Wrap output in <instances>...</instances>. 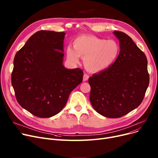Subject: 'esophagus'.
I'll return each instance as SVG.
<instances>
[{"label": "esophagus", "instance_id": "34e87169", "mask_svg": "<svg viewBox=\"0 0 158 158\" xmlns=\"http://www.w3.org/2000/svg\"><path fill=\"white\" fill-rule=\"evenodd\" d=\"M88 78H89L88 75H87L86 73H85L83 75V81H86L88 79Z\"/></svg>", "mask_w": 158, "mask_h": 158}]
</instances>
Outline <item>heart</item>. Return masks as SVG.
I'll return each mask as SVG.
<instances>
[{"mask_svg":"<svg viewBox=\"0 0 158 158\" xmlns=\"http://www.w3.org/2000/svg\"><path fill=\"white\" fill-rule=\"evenodd\" d=\"M120 46L114 40H106L93 35H81L73 41V48L69 46L66 54L72 63H78L80 56L84 57L87 70L97 72L111 66L117 59Z\"/></svg>","mask_w":158,"mask_h":158,"instance_id":"1","label":"heart"}]
</instances>
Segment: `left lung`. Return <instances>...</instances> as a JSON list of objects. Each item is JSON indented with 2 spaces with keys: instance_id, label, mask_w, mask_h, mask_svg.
Instances as JSON below:
<instances>
[{
  "instance_id": "left-lung-1",
  "label": "left lung",
  "mask_w": 158,
  "mask_h": 158,
  "mask_svg": "<svg viewBox=\"0 0 158 158\" xmlns=\"http://www.w3.org/2000/svg\"><path fill=\"white\" fill-rule=\"evenodd\" d=\"M120 51L108 68L89 78V100L95 110L104 117L117 118L138 107L149 84L147 60L131 37L114 31Z\"/></svg>"
}]
</instances>
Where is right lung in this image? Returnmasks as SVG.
<instances>
[{"label": "right lung", "instance_id": "right-lung-1", "mask_svg": "<svg viewBox=\"0 0 158 158\" xmlns=\"http://www.w3.org/2000/svg\"><path fill=\"white\" fill-rule=\"evenodd\" d=\"M65 32L40 31L15 54L11 83L19 104L31 114L48 118L60 113L83 72L63 64Z\"/></svg>", "mask_w": 158, "mask_h": 158}]
</instances>
